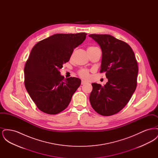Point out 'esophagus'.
<instances>
[{"instance_id": "obj_1", "label": "esophagus", "mask_w": 158, "mask_h": 158, "mask_svg": "<svg viewBox=\"0 0 158 158\" xmlns=\"http://www.w3.org/2000/svg\"><path fill=\"white\" fill-rule=\"evenodd\" d=\"M87 82H86V81H83V80H82V82H81V84L82 85H84V84H85V83H86Z\"/></svg>"}]
</instances>
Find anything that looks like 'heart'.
<instances>
[{
  "mask_svg": "<svg viewBox=\"0 0 158 158\" xmlns=\"http://www.w3.org/2000/svg\"><path fill=\"white\" fill-rule=\"evenodd\" d=\"M96 48V47H89L88 49H92V48ZM79 75H80V76H81L82 77L85 78V79H88L89 76V72L86 69H81L79 72Z\"/></svg>",
  "mask_w": 158,
  "mask_h": 158,
  "instance_id": "obj_1",
  "label": "heart"
}]
</instances>
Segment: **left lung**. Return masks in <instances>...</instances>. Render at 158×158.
Returning <instances> with one entry per match:
<instances>
[{"mask_svg": "<svg viewBox=\"0 0 158 158\" xmlns=\"http://www.w3.org/2000/svg\"><path fill=\"white\" fill-rule=\"evenodd\" d=\"M102 50L100 72H105L104 86L92 83V107L98 114L110 116L127 105L137 86L138 65L135 53L126 43L108 34H90Z\"/></svg>", "mask_w": 158, "mask_h": 158, "instance_id": "obj_1", "label": "left lung"}]
</instances>
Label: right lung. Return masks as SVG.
Listing matches in <instances>:
<instances>
[{
	"label": "right lung",
	"mask_w": 158,
	"mask_h": 158,
	"mask_svg": "<svg viewBox=\"0 0 158 158\" xmlns=\"http://www.w3.org/2000/svg\"><path fill=\"white\" fill-rule=\"evenodd\" d=\"M85 32L56 34L39 41L32 48L24 68L25 86L38 108L57 114L67 108L81 80L60 75L74 48L86 38Z\"/></svg>",
	"instance_id": "1"
}]
</instances>
